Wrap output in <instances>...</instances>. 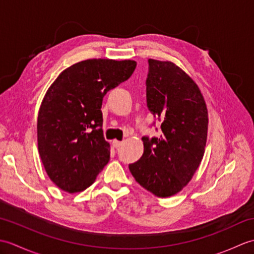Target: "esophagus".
Segmentation results:
<instances>
[{
  "mask_svg": "<svg viewBox=\"0 0 254 254\" xmlns=\"http://www.w3.org/2000/svg\"><path fill=\"white\" fill-rule=\"evenodd\" d=\"M121 144H122V141H118V139H115V141L112 142L113 147H119V146H120Z\"/></svg>",
  "mask_w": 254,
  "mask_h": 254,
  "instance_id": "34e87169",
  "label": "esophagus"
}]
</instances>
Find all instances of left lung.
Here are the masks:
<instances>
[{"mask_svg": "<svg viewBox=\"0 0 254 254\" xmlns=\"http://www.w3.org/2000/svg\"><path fill=\"white\" fill-rule=\"evenodd\" d=\"M148 109L160 119L163 135L143 137L144 153L128 165L135 180L159 197L180 192L195 174L205 153L208 112L196 83L170 61L149 59Z\"/></svg>", "mask_w": 254, "mask_h": 254, "instance_id": "obj_1", "label": "left lung"}]
</instances>
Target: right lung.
<instances>
[{
	"instance_id": "1",
	"label": "right lung",
	"mask_w": 254,
	"mask_h": 254,
	"mask_svg": "<svg viewBox=\"0 0 254 254\" xmlns=\"http://www.w3.org/2000/svg\"><path fill=\"white\" fill-rule=\"evenodd\" d=\"M135 67L133 60L88 59L64 69L48 88L38 113V150L47 175L61 190H86L108 164L102 98Z\"/></svg>"
}]
</instances>
